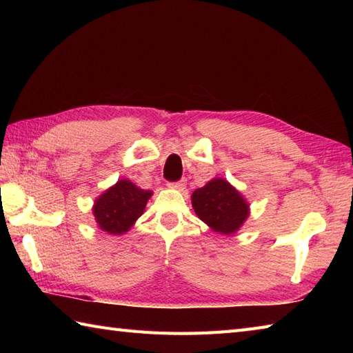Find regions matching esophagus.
<instances>
[{
    "mask_svg": "<svg viewBox=\"0 0 353 353\" xmlns=\"http://www.w3.org/2000/svg\"><path fill=\"white\" fill-rule=\"evenodd\" d=\"M168 186L171 190H177V191H183L185 186H186V181H181V182H172L168 183Z\"/></svg>",
    "mask_w": 353,
    "mask_h": 353,
    "instance_id": "34e87169",
    "label": "esophagus"
}]
</instances>
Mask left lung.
<instances>
[{"label": "left lung", "mask_w": 353, "mask_h": 353, "mask_svg": "<svg viewBox=\"0 0 353 353\" xmlns=\"http://www.w3.org/2000/svg\"><path fill=\"white\" fill-rule=\"evenodd\" d=\"M191 203L199 219L221 235L236 234L250 215L249 201L221 177H214L194 191Z\"/></svg>", "instance_id": "8db88e82"}]
</instances>
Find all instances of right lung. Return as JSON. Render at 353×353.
Masks as SVG:
<instances>
[{
    "mask_svg": "<svg viewBox=\"0 0 353 353\" xmlns=\"http://www.w3.org/2000/svg\"><path fill=\"white\" fill-rule=\"evenodd\" d=\"M152 196L153 191L139 188L129 179H121L95 199L92 214L97 226L110 235L125 234L144 214Z\"/></svg>",
    "mask_w": 353,
    "mask_h": 353,
    "instance_id": "add662e5",
    "label": "right lung"
}]
</instances>
